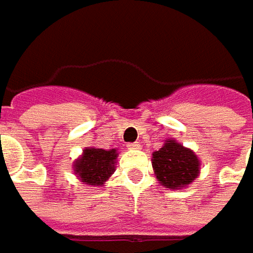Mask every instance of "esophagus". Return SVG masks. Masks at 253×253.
Returning a JSON list of instances; mask_svg holds the SVG:
<instances>
[{"mask_svg": "<svg viewBox=\"0 0 253 253\" xmlns=\"http://www.w3.org/2000/svg\"><path fill=\"white\" fill-rule=\"evenodd\" d=\"M127 147H128L130 150H135V148H140V144H138V143H128V144H127Z\"/></svg>", "mask_w": 253, "mask_h": 253, "instance_id": "1", "label": "esophagus"}]
</instances>
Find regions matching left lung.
Instances as JSON below:
<instances>
[{"label": "left lung", "instance_id": "8db88e82", "mask_svg": "<svg viewBox=\"0 0 253 253\" xmlns=\"http://www.w3.org/2000/svg\"><path fill=\"white\" fill-rule=\"evenodd\" d=\"M153 168L162 186L182 189L197 178L200 162L192 150L167 140L162 148L153 153Z\"/></svg>", "mask_w": 253, "mask_h": 253}]
</instances>
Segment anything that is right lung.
<instances>
[{"instance_id":"obj_1","label":"right lung","mask_w":253,"mask_h":253,"mask_svg":"<svg viewBox=\"0 0 253 253\" xmlns=\"http://www.w3.org/2000/svg\"><path fill=\"white\" fill-rule=\"evenodd\" d=\"M116 150H100V148H85L83 157L74 164L75 175H78L86 185L99 186L115 170Z\"/></svg>"}]
</instances>
